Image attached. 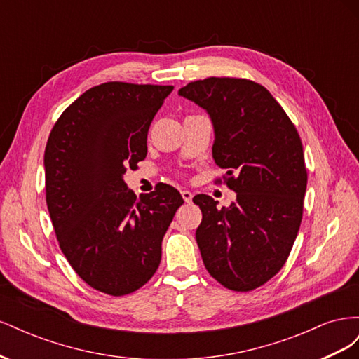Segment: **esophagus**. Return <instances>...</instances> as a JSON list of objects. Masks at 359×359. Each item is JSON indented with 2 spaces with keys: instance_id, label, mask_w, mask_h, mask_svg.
Returning a JSON list of instances; mask_svg holds the SVG:
<instances>
[{
  "instance_id": "34e87169",
  "label": "esophagus",
  "mask_w": 359,
  "mask_h": 359,
  "mask_svg": "<svg viewBox=\"0 0 359 359\" xmlns=\"http://www.w3.org/2000/svg\"><path fill=\"white\" fill-rule=\"evenodd\" d=\"M181 196H182L184 202L190 203V202H191V199H193V193H191V191H189V190H182V191H181Z\"/></svg>"
}]
</instances>
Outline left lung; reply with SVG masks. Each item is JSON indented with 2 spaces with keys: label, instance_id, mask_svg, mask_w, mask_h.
<instances>
[{
  "label": "left lung",
  "instance_id": "8db88e82",
  "mask_svg": "<svg viewBox=\"0 0 359 359\" xmlns=\"http://www.w3.org/2000/svg\"><path fill=\"white\" fill-rule=\"evenodd\" d=\"M180 95L208 112L212 157L236 193L229 208L198 194L196 241L208 273L224 287L248 292L283 268L298 235L307 169L301 137L265 86L240 78H206Z\"/></svg>",
  "mask_w": 359,
  "mask_h": 359
}]
</instances>
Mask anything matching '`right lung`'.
Wrapping results in <instances>:
<instances>
[{
	"label": "right lung",
	"mask_w": 359,
	"mask_h": 359,
	"mask_svg": "<svg viewBox=\"0 0 359 359\" xmlns=\"http://www.w3.org/2000/svg\"><path fill=\"white\" fill-rule=\"evenodd\" d=\"M172 85L106 82L78 97L45 149L46 203L61 252L86 285L128 295L154 276L161 241L184 203L158 184L136 194L123 180L147 157L151 121Z\"/></svg>",
	"instance_id": "1"
}]
</instances>
